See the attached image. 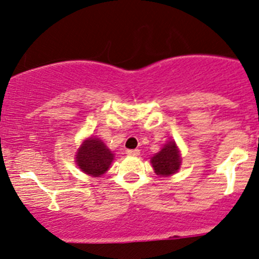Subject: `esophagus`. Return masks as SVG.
Returning <instances> with one entry per match:
<instances>
[{
	"instance_id": "1",
	"label": "esophagus",
	"mask_w": 259,
	"mask_h": 259,
	"mask_svg": "<svg viewBox=\"0 0 259 259\" xmlns=\"http://www.w3.org/2000/svg\"><path fill=\"white\" fill-rule=\"evenodd\" d=\"M126 154L130 156H137L140 154V150L139 149H133V150L132 149H129V150H126Z\"/></svg>"
}]
</instances>
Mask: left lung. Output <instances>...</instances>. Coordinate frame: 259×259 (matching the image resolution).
I'll use <instances>...</instances> for the list:
<instances>
[{
	"instance_id": "1",
	"label": "left lung",
	"mask_w": 259,
	"mask_h": 259,
	"mask_svg": "<svg viewBox=\"0 0 259 259\" xmlns=\"http://www.w3.org/2000/svg\"><path fill=\"white\" fill-rule=\"evenodd\" d=\"M150 163L158 176L169 177L176 174L179 170L180 164H182L180 151L176 142L166 143L161 148V150L158 151L150 159Z\"/></svg>"
}]
</instances>
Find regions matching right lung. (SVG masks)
Here are the masks:
<instances>
[{
	"label": "right lung",
	"mask_w": 259,
	"mask_h": 259,
	"mask_svg": "<svg viewBox=\"0 0 259 259\" xmlns=\"http://www.w3.org/2000/svg\"><path fill=\"white\" fill-rule=\"evenodd\" d=\"M114 160V154L99 138H88L77 149L76 164L85 174L101 177L108 171Z\"/></svg>",
	"instance_id": "1"
}]
</instances>
